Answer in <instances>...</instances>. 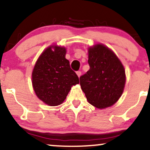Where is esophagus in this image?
<instances>
[{"mask_svg":"<svg viewBox=\"0 0 150 150\" xmlns=\"http://www.w3.org/2000/svg\"><path fill=\"white\" fill-rule=\"evenodd\" d=\"M76 73H77V76H78L79 77H80L81 76V75H82V73H81V71H77Z\"/></svg>","mask_w":150,"mask_h":150,"instance_id":"1","label":"esophagus"}]
</instances>
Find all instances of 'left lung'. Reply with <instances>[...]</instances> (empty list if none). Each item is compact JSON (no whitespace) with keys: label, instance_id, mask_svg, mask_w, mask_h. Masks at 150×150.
I'll use <instances>...</instances> for the list:
<instances>
[{"label":"left lung","instance_id":"left-lung-1","mask_svg":"<svg viewBox=\"0 0 150 150\" xmlns=\"http://www.w3.org/2000/svg\"><path fill=\"white\" fill-rule=\"evenodd\" d=\"M90 68L80 77L88 102L102 109L114 105L123 93L126 82L124 68L109 48L98 44L89 48Z\"/></svg>","mask_w":150,"mask_h":150}]
</instances>
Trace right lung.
<instances>
[{
	"instance_id": "1",
	"label": "right lung",
	"mask_w": 150,
	"mask_h": 150,
	"mask_svg": "<svg viewBox=\"0 0 150 150\" xmlns=\"http://www.w3.org/2000/svg\"><path fill=\"white\" fill-rule=\"evenodd\" d=\"M64 47L52 45L41 54L32 73L35 94L45 103L57 106L62 103L71 86L79 84V77L65 58Z\"/></svg>"
}]
</instances>
